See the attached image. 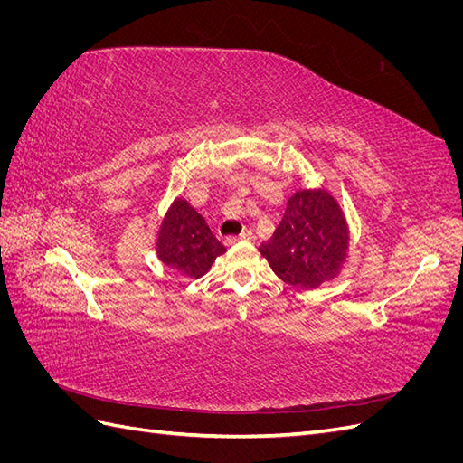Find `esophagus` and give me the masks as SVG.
I'll list each match as a JSON object with an SVG mask.
<instances>
[{"label": "esophagus", "mask_w": 463, "mask_h": 463, "mask_svg": "<svg viewBox=\"0 0 463 463\" xmlns=\"http://www.w3.org/2000/svg\"><path fill=\"white\" fill-rule=\"evenodd\" d=\"M253 232L250 230H243L240 235H230V237H226V241L232 245V243H237V241H241V240H245V241H250L253 240Z\"/></svg>", "instance_id": "1"}]
</instances>
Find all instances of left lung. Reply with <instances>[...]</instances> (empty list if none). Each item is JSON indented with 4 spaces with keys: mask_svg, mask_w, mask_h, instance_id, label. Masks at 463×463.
Instances as JSON below:
<instances>
[{
    "mask_svg": "<svg viewBox=\"0 0 463 463\" xmlns=\"http://www.w3.org/2000/svg\"><path fill=\"white\" fill-rule=\"evenodd\" d=\"M349 228L338 201L325 189H301L288 199L270 241L259 247L286 284L315 289L340 274Z\"/></svg>",
    "mask_w": 463,
    "mask_h": 463,
    "instance_id": "1",
    "label": "left lung"
}]
</instances>
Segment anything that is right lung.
I'll use <instances>...</instances> for the list:
<instances>
[{
	"mask_svg": "<svg viewBox=\"0 0 463 463\" xmlns=\"http://www.w3.org/2000/svg\"><path fill=\"white\" fill-rule=\"evenodd\" d=\"M158 259L185 278L204 276L216 257L226 253L206 220L185 199H175L158 232Z\"/></svg>",
	"mask_w": 463,
	"mask_h": 463,
	"instance_id": "obj_1",
	"label": "right lung"
}]
</instances>
